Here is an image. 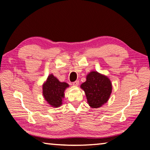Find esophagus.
<instances>
[{
	"instance_id": "obj_1",
	"label": "esophagus",
	"mask_w": 150,
	"mask_h": 150,
	"mask_svg": "<svg viewBox=\"0 0 150 150\" xmlns=\"http://www.w3.org/2000/svg\"><path fill=\"white\" fill-rule=\"evenodd\" d=\"M79 84V81H75V82L73 83V86H78Z\"/></svg>"
}]
</instances>
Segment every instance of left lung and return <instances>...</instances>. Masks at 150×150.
Segmentation results:
<instances>
[{
    "label": "left lung",
    "mask_w": 150,
    "mask_h": 150,
    "mask_svg": "<svg viewBox=\"0 0 150 150\" xmlns=\"http://www.w3.org/2000/svg\"><path fill=\"white\" fill-rule=\"evenodd\" d=\"M85 91L87 103L91 108H99L105 104L112 93V83L106 76L97 71H91L87 80L81 85Z\"/></svg>",
    "instance_id": "8db88e82"
}]
</instances>
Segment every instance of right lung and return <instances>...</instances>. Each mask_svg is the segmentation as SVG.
I'll list each match as a JSON object with an SVG mask.
<instances>
[{
    "instance_id": "1",
    "label": "right lung",
    "mask_w": 150,
    "mask_h": 150,
    "mask_svg": "<svg viewBox=\"0 0 150 150\" xmlns=\"http://www.w3.org/2000/svg\"><path fill=\"white\" fill-rule=\"evenodd\" d=\"M69 85L60 82L53 74H50L42 86L43 96L47 103L52 107H59L62 105L64 98V91Z\"/></svg>"
}]
</instances>
